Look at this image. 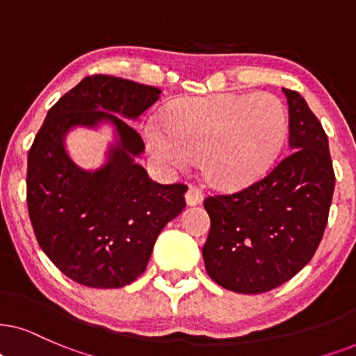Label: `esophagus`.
<instances>
[{"instance_id":"34e87169","label":"esophagus","mask_w":356,"mask_h":356,"mask_svg":"<svg viewBox=\"0 0 356 356\" xmlns=\"http://www.w3.org/2000/svg\"><path fill=\"white\" fill-rule=\"evenodd\" d=\"M202 200H204V193L199 188L195 187H188V191L186 193V202L188 207H195V205H200Z\"/></svg>"}]
</instances>
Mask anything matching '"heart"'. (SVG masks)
<instances>
[{"label": "heart", "mask_w": 356, "mask_h": 356, "mask_svg": "<svg viewBox=\"0 0 356 356\" xmlns=\"http://www.w3.org/2000/svg\"><path fill=\"white\" fill-rule=\"evenodd\" d=\"M287 134L286 108L269 93L192 97L165 111L163 129L146 128L152 156L169 169L200 157L205 181L238 188L259 179L277 159Z\"/></svg>", "instance_id": "obj_1"}]
</instances>
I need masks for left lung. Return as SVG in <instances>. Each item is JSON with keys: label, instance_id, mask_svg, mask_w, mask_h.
<instances>
[{"label": "left lung", "instance_id": "left-lung-1", "mask_svg": "<svg viewBox=\"0 0 356 356\" xmlns=\"http://www.w3.org/2000/svg\"><path fill=\"white\" fill-rule=\"evenodd\" d=\"M282 92L289 105V156L253 186L204 202L211 222L202 248L205 269L217 284L240 294L284 284L312 259L334 195L321 121L298 92Z\"/></svg>", "mask_w": 356, "mask_h": 356}]
</instances>
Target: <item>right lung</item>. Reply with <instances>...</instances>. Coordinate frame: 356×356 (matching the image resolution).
Masks as SVG:
<instances>
[{
    "label": "right lung",
    "mask_w": 356,
    "mask_h": 356,
    "mask_svg": "<svg viewBox=\"0 0 356 356\" xmlns=\"http://www.w3.org/2000/svg\"><path fill=\"white\" fill-rule=\"evenodd\" d=\"M161 90L92 75L47 111L28 156V209L44 253L72 281L115 289L145 273L154 243L186 207L182 184L152 182L136 163L145 143L128 121L159 100ZM110 125L106 163L83 170L65 139L75 127Z\"/></svg>",
    "instance_id": "right-lung-1"
}]
</instances>
